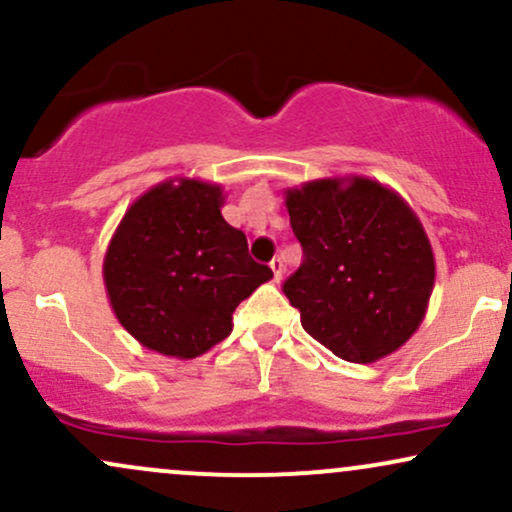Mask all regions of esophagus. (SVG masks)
I'll return each instance as SVG.
<instances>
[{
  "label": "esophagus",
  "mask_w": 512,
  "mask_h": 512,
  "mask_svg": "<svg viewBox=\"0 0 512 512\" xmlns=\"http://www.w3.org/2000/svg\"><path fill=\"white\" fill-rule=\"evenodd\" d=\"M269 267H272V272H274V281L279 284L281 276H284V260H281V257H274V260L269 262Z\"/></svg>",
  "instance_id": "esophagus-1"
}]
</instances>
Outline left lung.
<instances>
[{"instance_id": "obj_1", "label": "left lung", "mask_w": 512, "mask_h": 512, "mask_svg": "<svg viewBox=\"0 0 512 512\" xmlns=\"http://www.w3.org/2000/svg\"><path fill=\"white\" fill-rule=\"evenodd\" d=\"M303 264L284 281L310 337L351 363L395 354L419 330L436 257L414 209L363 175L284 192Z\"/></svg>"}]
</instances>
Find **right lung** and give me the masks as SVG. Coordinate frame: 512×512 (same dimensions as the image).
<instances>
[{"label":"right lung","instance_id":"obj_1","mask_svg":"<svg viewBox=\"0 0 512 512\" xmlns=\"http://www.w3.org/2000/svg\"><path fill=\"white\" fill-rule=\"evenodd\" d=\"M223 187L170 178L134 199L103 257L120 325L146 349L197 358L233 330V310L272 279L245 233L221 216Z\"/></svg>","mask_w":512,"mask_h":512}]
</instances>
